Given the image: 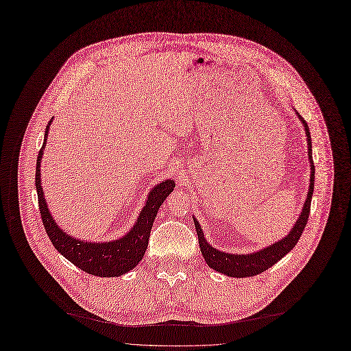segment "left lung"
Returning <instances> with one entry per match:
<instances>
[{
  "instance_id": "obj_1",
  "label": "left lung",
  "mask_w": 351,
  "mask_h": 351,
  "mask_svg": "<svg viewBox=\"0 0 351 351\" xmlns=\"http://www.w3.org/2000/svg\"><path fill=\"white\" fill-rule=\"evenodd\" d=\"M299 120L302 121L306 137H307V154H309V162H311V183H309V192H307L306 202L302 209V214L299 215V219L295 221L294 227L290 230L289 234L278 240L277 243L269 244V246L263 247L258 252L253 253H227L221 252L217 247H212L205 239L204 231H202L199 222L196 218L195 226L196 232L199 239V246L202 256L206 261L208 267L215 269L217 272L226 274L228 277H237V278H246V277H254L263 271L271 268L272 265L277 263L280 259H282L287 253H289L302 237V232L307 224V219H309V212H311V204H312V195H313V186H315V165L312 159V141H311V132L309 125L303 120V117L295 112Z\"/></svg>"
}]
</instances>
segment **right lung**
I'll return each mask as SVG.
<instances>
[{"label": "right lung", "instance_id": "obj_1", "mask_svg": "<svg viewBox=\"0 0 351 351\" xmlns=\"http://www.w3.org/2000/svg\"><path fill=\"white\" fill-rule=\"evenodd\" d=\"M52 120L54 119H51L47 125L45 139L38 154L35 182L40 217L47 230V234L52 243V246L82 271L92 274L95 277H120V275L132 271L145 256L158 209L164 204L167 196L174 190V180H165V182L158 183L151 190L133 228L121 239L112 241L92 243L73 237L67 234L64 230L60 228L56 219L52 218L40 186V161L42 155H44V147L47 145V137Z\"/></svg>", "mask_w": 351, "mask_h": 351}]
</instances>
